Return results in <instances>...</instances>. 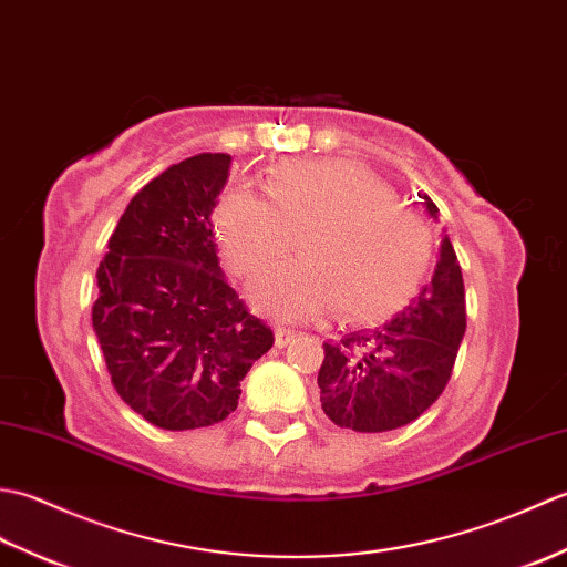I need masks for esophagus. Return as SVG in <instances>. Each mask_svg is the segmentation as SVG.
<instances>
[{"label": "esophagus", "instance_id": "34e87169", "mask_svg": "<svg viewBox=\"0 0 567 567\" xmlns=\"http://www.w3.org/2000/svg\"><path fill=\"white\" fill-rule=\"evenodd\" d=\"M295 336H297V331L285 329V327H277V329H275V346H277V348H285L287 343L295 341Z\"/></svg>", "mask_w": 567, "mask_h": 567}]
</instances>
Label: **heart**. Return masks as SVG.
Returning <instances> with one entry per match:
<instances>
[{
  "instance_id": "b5f03b06",
  "label": "heart",
  "mask_w": 567,
  "mask_h": 567,
  "mask_svg": "<svg viewBox=\"0 0 567 567\" xmlns=\"http://www.w3.org/2000/svg\"><path fill=\"white\" fill-rule=\"evenodd\" d=\"M270 203L238 187L216 209L224 258L250 277L290 250L297 262L265 270L250 285L258 309L309 319L336 305L351 321H375L402 309L424 282L431 238L394 192L348 161H290L265 183Z\"/></svg>"
}]
</instances>
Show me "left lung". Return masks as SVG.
<instances>
[{
  "label": "left lung",
  "mask_w": 567,
  "mask_h": 567,
  "mask_svg": "<svg viewBox=\"0 0 567 567\" xmlns=\"http://www.w3.org/2000/svg\"><path fill=\"white\" fill-rule=\"evenodd\" d=\"M429 216L439 207L429 195ZM465 336V285L449 236L436 270L392 321L323 343L321 409L336 426L380 433L406 426L439 400Z\"/></svg>",
  "instance_id": "left-lung-1"
}]
</instances>
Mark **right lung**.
Wrapping results in <instances>:
<instances>
[{
  "instance_id": "1",
  "label": "right lung",
  "mask_w": 567,
  "mask_h": 567,
  "mask_svg": "<svg viewBox=\"0 0 567 567\" xmlns=\"http://www.w3.org/2000/svg\"><path fill=\"white\" fill-rule=\"evenodd\" d=\"M231 155L199 153L136 192L100 262L92 307L118 396L153 426L219 424L272 331L226 282L212 212Z\"/></svg>"
}]
</instances>
